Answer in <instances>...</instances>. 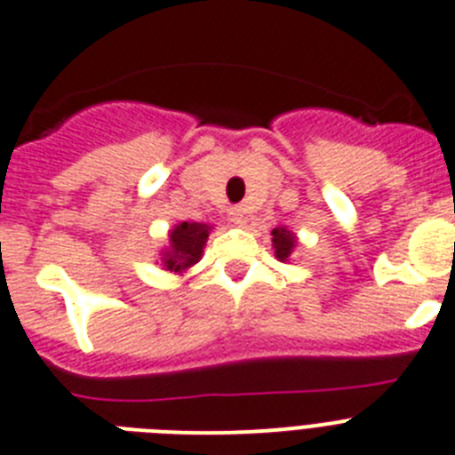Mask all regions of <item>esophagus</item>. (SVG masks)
Returning <instances> with one entry per match:
<instances>
[{"label":"esophagus","mask_w":455,"mask_h":455,"mask_svg":"<svg viewBox=\"0 0 455 455\" xmlns=\"http://www.w3.org/2000/svg\"><path fill=\"white\" fill-rule=\"evenodd\" d=\"M228 221L235 224V227H243V224H245V208L235 205V208L228 210Z\"/></svg>","instance_id":"34e87169"}]
</instances>
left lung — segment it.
<instances>
[{
  "label": "left lung",
  "instance_id": "left-lung-1",
  "mask_svg": "<svg viewBox=\"0 0 455 455\" xmlns=\"http://www.w3.org/2000/svg\"><path fill=\"white\" fill-rule=\"evenodd\" d=\"M271 243L275 250V259L278 261H290L294 247H297V235L291 234L287 227H275L271 231Z\"/></svg>",
  "mask_w": 455,
  "mask_h": 455
}]
</instances>
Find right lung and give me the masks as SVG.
Returning <instances> with one entry per match:
<instances>
[{"label": "right lung", "instance_id": "add662e5", "mask_svg": "<svg viewBox=\"0 0 455 455\" xmlns=\"http://www.w3.org/2000/svg\"><path fill=\"white\" fill-rule=\"evenodd\" d=\"M212 231L210 224L201 221H180L168 231V245L161 250V268L175 275H182L201 261L203 247L208 243V235Z\"/></svg>", "mask_w": 455, "mask_h": 455}]
</instances>
